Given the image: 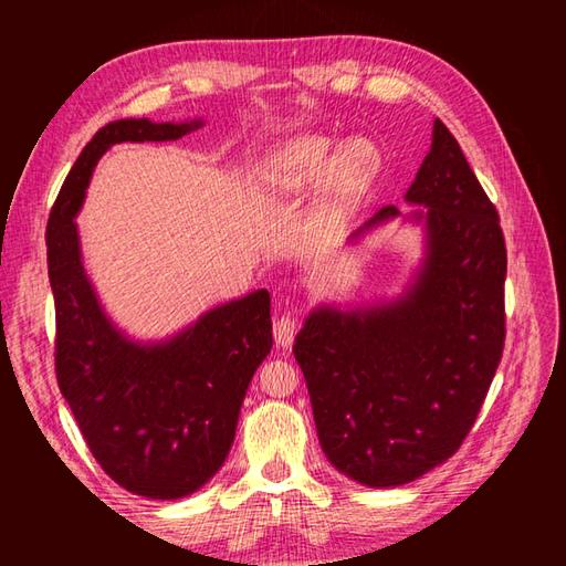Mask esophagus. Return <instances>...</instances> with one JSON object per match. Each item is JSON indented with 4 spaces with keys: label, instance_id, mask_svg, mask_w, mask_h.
<instances>
[{
    "label": "esophagus",
    "instance_id": "obj_1",
    "mask_svg": "<svg viewBox=\"0 0 566 566\" xmlns=\"http://www.w3.org/2000/svg\"><path fill=\"white\" fill-rule=\"evenodd\" d=\"M274 343L280 347H290L294 343V335L298 331V318L294 314H282L274 321Z\"/></svg>",
    "mask_w": 566,
    "mask_h": 566
}]
</instances>
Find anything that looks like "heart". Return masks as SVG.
Returning <instances> with one entry per match:
<instances>
[{
	"mask_svg": "<svg viewBox=\"0 0 566 566\" xmlns=\"http://www.w3.org/2000/svg\"><path fill=\"white\" fill-rule=\"evenodd\" d=\"M328 170L326 197L331 209H340L365 191L379 170V153L365 138H353L335 148L328 136H302L276 150L268 163V179L282 191H296Z\"/></svg>",
	"mask_w": 566,
	"mask_h": 566,
	"instance_id": "b5f03b06",
	"label": "heart"
}]
</instances>
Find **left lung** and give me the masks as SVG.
Here are the masks:
<instances>
[{
  "instance_id": "obj_1",
  "label": "left lung",
  "mask_w": 566,
  "mask_h": 566,
  "mask_svg": "<svg viewBox=\"0 0 566 566\" xmlns=\"http://www.w3.org/2000/svg\"><path fill=\"white\" fill-rule=\"evenodd\" d=\"M406 199L426 207L416 213L428 228L416 284L379 308H316L294 343L323 452L379 489L413 482L460 450L506 340L499 211L440 118ZM391 216L399 209L384 207L367 226Z\"/></svg>"
}]
</instances>
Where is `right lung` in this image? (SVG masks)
<instances>
[{"label":"right lung","mask_w":566,"mask_h":566,"mask_svg":"<svg viewBox=\"0 0 566 566\" xmlns=\"http://www.w3.org/2000/svg\"><path fill=\"white\" fill-rule=\"evenodd\" d=\"M199 126L106 124L72 165L45 228L57 387L94 460L118 486L148 499L187 496L219 472L248 384L272 347L270 292L213 308L167 343H130L94 296L72 219L114 143L177 140Z\"/></svg>","instance_id":"obj_1"}]
</instances>
